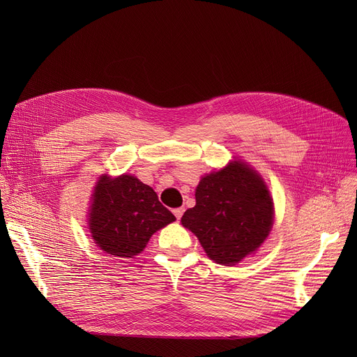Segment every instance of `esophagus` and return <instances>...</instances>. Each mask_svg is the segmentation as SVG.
Masks as SVG:
<instances>
[{
  "label": "esophagus",
  "mask_w": 357,
  "mask_h": 357,
  "mask_svg": "<svg viewBox=\"0 0 357 357\" xmlns=\"http://www.w3.org/2000/svg\"><path fill=\"white\" fill-rule=\"evenodd\" d=\"M183 208L182 207H179V208H175L174 210V214H175V217H176V220H181V217H182V214H183Z\"/></svg>",
  "instance_id": "34e87169"
}]
</instances>
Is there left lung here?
<instances>
[{
	"mask_svg": "<svg viewBox=\"0 0 357 357\" xmlns=\"http://www.w3.org/2000/svg\"><path fill=\"white\" fill-rule=\"evenodd\" d=\"M195 199V207L186 210L181 221L217 264H237L272 229L273 205L266 185L241 162L202 178Z\"/></svg>",
	"mask_w": 357,
	"mask_h": 357,
	"instance_id": "1",
	"label": "left lung"
}]
</instances>
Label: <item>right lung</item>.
I'll list each match as a JSON object with an SVG mask.
<instances>
[{"instance_id":"1","label":"right lung","mask_w":357,"mask_h":357,"mask_svg":"<svg viewBox=\"0 0 357 357\" xmlns=\"http://www.w3.org/2000/svg\"><path fill=\"white\" fill-rule=\"evenodd\" d=\"M175 221L158 194L137 178H101L92 198L89 229L100 249L119 257L140 253L155 231Z\"/></svg>"}]
</instances>
